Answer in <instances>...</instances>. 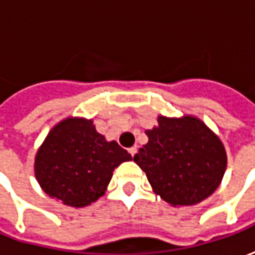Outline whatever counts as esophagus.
Returning a JSON list of instances; mask_svg holds the SVG:
<instances>
[{"label": "esophagus", "instance_id": "1", "mask_svg": "<svg viewBox=\"0 0 255 255\" xmlns=\"http://www.w3.org/2000/svg\"><path fill=\"white\" fill-rule=\"evenodd\" d=\"M128 151H129V153H131V155H135L136 154V151H138V149H136V146H133V147H131V149L128 150Z\"/></svg>", "mask_w": 255, "mask_h": 255}]
</instances>
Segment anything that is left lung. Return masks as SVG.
<instances>
[{
  "mask_svg": "<svg viewBox=\"0 0 255 255\" xmlns=\"http://www.w3.org/2000/svg\"><path fill=\"white\" fill-rule=\"evenodd\" d=\"M147 144L133 161L151 187L173 206L195 205L213 194L227 168L221 140L199 119L158 117V127L147 129Z\"/></svg>",
  "mask_w": 255,
  "mask_h": 255,
  "instance_id": "8db88e82",
  "label": "left lung"
}]
</instances>
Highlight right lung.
<instances>
[{
    "mask_svg": "<svg viewBox=\"0 0 255 255\" xmlns=\"http://www.w3.org/2000/svg\"><path fill=\"white\" fill-rule=\"evenodd\" d=\"M132 157L108 142L91 120L67 119L49 132L35 157V176L49 197L83 208L104 195L115 168Z\"/></svg>",
    "mask_w": 255,
    "mask_h": 255,
    "instance_id": "add662e5",
    "label": "right lung"
}]
</instances>
